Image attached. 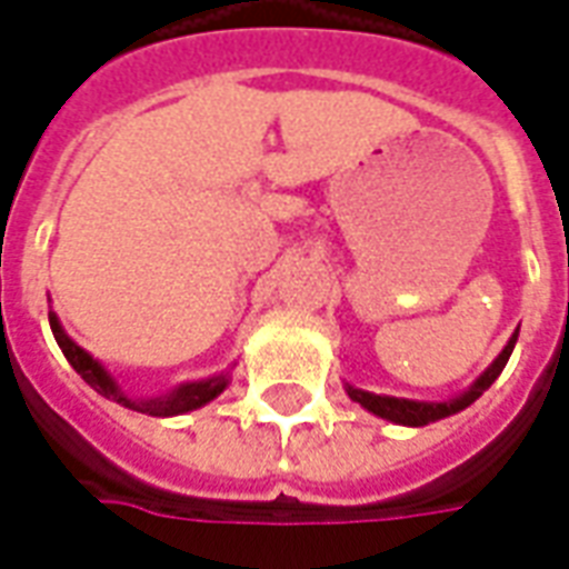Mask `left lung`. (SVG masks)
Listing matches in <instances>:
<instances>
[{"label": "left lung", "instance_id": "1", "mask_svg": "<svg viewBox=\"0 0 569 569\" xmlns=\"http://www.w3.org/2000/svg\"><path fill=\"white\" fill-rule=\"evenodd\" d=\"M516 340H519V331L509 338V343L503 347V352H500L498 359L491 361V368L479 377L470 389L465 391V395H458V398H452V401H440V403H431V401H407V398H389V395H373V391H361V389H352V386H347L349 398L352 401H359L365 410H370L373 416H380V419H389V422H398V425H413V428H419V425H428V422H437V419H446V416L458 413V410H465V407H470V403L477 401L479 395L491 386V382L498 380L500 370L507 368L509 356H512V347H516Z\"/></svg>", "mask_w": 569, "mask_h": 569}]
</instances>
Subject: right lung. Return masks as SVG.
<instances>
[{
  "label": "right lung",
  "mask_w": 569,
  "mask_h": 569,
  "mask_svg": "<svg viewBox=\"0 0 569 569\" xmlns=\"http://www.w3.org/2000/svg\"><path fill=\"white\" fill-rule=\"evenodd\" d=\"M50 331H53V338L60 343L62 356L69 359V365L78 373H81L87 386L104 395L108 401H117L129 407V410H138V413H147V416H180V413H189V410H199L204 407L208 401H213L217 395H220L226 386H229V373H217V377H210V380H199V382H187V386H180L174 389L171 395H162V398H150V401H134L129 395L120 391V386L113 382V377L108 370L99 365V361L92 359L90 352H83L74 340L62 331L60 319L50 313Z\"/></svg>",
  "instance_id": "obj_1"
}]
</instances>
